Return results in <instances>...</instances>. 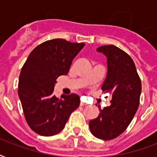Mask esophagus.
<instances>
[{
  "instance_id": "1",
  "label": "esophagus",
  "mask_w": 157,
  "mask_h": 157,
  "mask_svg": "<svg viewBox=\"0 0 157 157\" xmlns=\"http://www.w3.org/2000/svg\"><path fill=\"white\" fill-rule=\"evenodd\" d=\"M80 105H81V107H82V106H86V103H84V102H81V103H80Z\"/></svg>"
}]
</instances>
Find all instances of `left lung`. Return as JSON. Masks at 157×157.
I'll return each instance as SVG.
<instances>
[{
  "mask_svg": "<svg viewBox=\"0 0 157 157\" xmlns=\"http://www.w3.org/2000/svg\"><path fill=\"white\" fill-rule=\"evenodd\" d=\"M107 59V75L102 90L112 94L109 107L101 109L97 118L89 122L94 136L103 140L117 138L127 129L139 105L141 80L129 54L113 45L97 49ZM99 107V106H98Z\"/></svg>",
  "mask_w": 157,
  "mask_h": 157,
  "instance_id": "8db88e82",
  "label": "left lung"
}]
</instances>
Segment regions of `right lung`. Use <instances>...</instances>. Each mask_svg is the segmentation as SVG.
<instances>
[{
  "instance_id": "right-lung-1",
  "label": "right lung",
  "mask_w": 157,
  "mask_h": 157,
  "mask_svg": "<svg viewBox=\"0 0 157 157\" xmlns=\"http://www.w3.org/2000/svg\"><path fill=\"white\" fill-rule=\"evenodd\" d=\"M85 43L64 39L46 40L30 53L21 69L18 94L26 121L41 136L61 132L70 115L80 105L75 94L54 95L57 78L68 72L71 62Z\"/></svg>"
}]
</instances>
